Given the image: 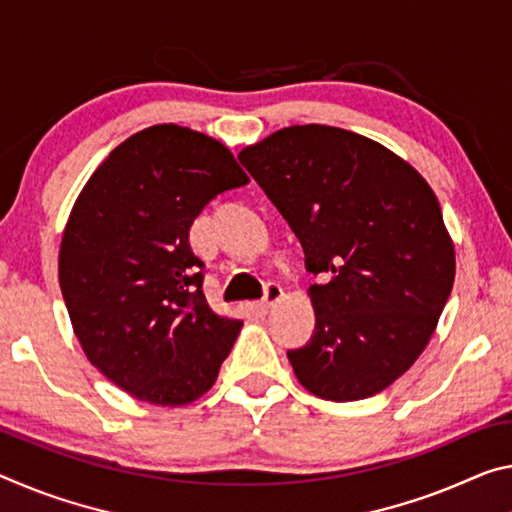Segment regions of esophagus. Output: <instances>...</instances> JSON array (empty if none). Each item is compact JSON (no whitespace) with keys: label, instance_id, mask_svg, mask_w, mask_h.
Here are the masks:
<instances>
[{"label":"esophagus","instance_id":"obj_1","mask_svg":"<svg viewBox=\"0 0 512 512\" xmlns=\"http://www.w3.org/2000/svg\"><path fill=\"white\" fill-rule=\"evenodd\" d=\"M285 296L282 294V287L278 285V282H266V287H264V298L262 300H257V312L259 314H269L271 312V307L278 303V300Z\"/></svg>","mask_w":512,"mask_h":512}]
</instances>
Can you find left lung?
I'll return each instance as SVG.
<instances>
[{
	"instance_id": "obj_1",
	"label": "left lung",
	"mask_w": 512,
	"mask_h": 512,
	"mask_svg": "<svg viewBox=\"0 0 512 512\" xmlns=\"http://www.w3.org/2000/svg\"><path fill=\"white\" fill-rule=\"evenodd\" d=\"M239 161L326 278L310 287L312 339L287 351L300 385L326 401L383 392L426 348L456 278L433 189L385 145L328 125L280 129Z\"/></svg>"
}]
</instances>
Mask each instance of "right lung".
<instances>
[{"label":"right lung","mask_w":512,"mask_h":512,"mask_svg":"<svg viewBox=\"0 0 512 512\" xmlns=\"http://www.w3.org/2000/svg\"><path fill=\"white\" fill-rule=\"evenodd\" d=\"M243 184L223 143L154 125L120 143L81 189L59 285L86 358L134 399H200L237 342L241 321L207 305L189 230L209 200Z\"/></svg>","instance_id":"add662e5"}]
</instances>
